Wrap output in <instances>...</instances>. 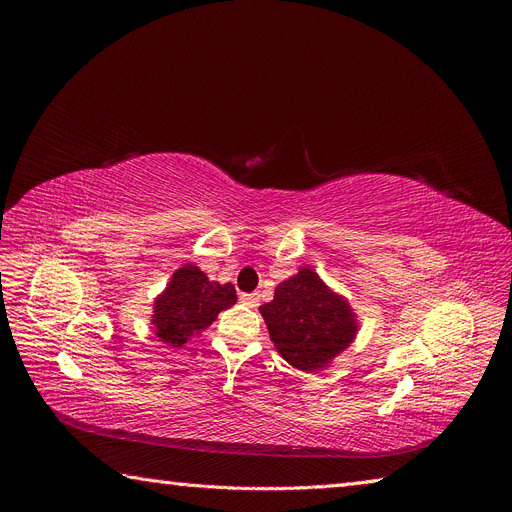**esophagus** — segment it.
<instances>
[{
  "label": "esophagus",
  "mask_w": 512,
  "mask_h": 512,
  "mask_svg": "<svg viewBox=\"0 0 512 512\" xmlns=\"http://www.w3.org/2000/svg\"><path fill=\"white\" fill-rule=\"evenodd\" d=\"M239 299H241V303L247 305V307H258V305H260V297H258L256 292H254V294H245V292H243Z\"/></svg>",
  "instance_id": "34e87169"
}]
</instances>
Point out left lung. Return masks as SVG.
Here are the masks:
<instances>
[{
	"label": "left lung",
	"mask_w": 512,
	"mask_h": 512,
	"mask_svg": "<svg viewBox=\"0 0 512 512\" xmlns=\"http://www.w3.org/2000/svg\"><path fill=\"white\" fill-rule=\"evenodd\" d=\"M260 314L277 352L307 374L327 367L359 331L350 303L309 267L277 286L273 301L260 305Z\"/></svg>",
	"instance_id": "left-lung-1"
}]
</instances>
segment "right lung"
<instances>
[{
    "instance_id": "1",
    "label": "right lung",
    "mask_w": 512,
    "mask_h": 512,
    "mask_svg": "<svg viewBox=\"0 0 512 512\" xmlns=\"http://www.w3.org/2000/svg\"><path fill=\"white\" fill-rule=\"evenodd\" d=\"M235 301V286L211 282L196 265H183L153 303L151 324L164 344L179 348Z\"/></svg>"
}]
</instances>
